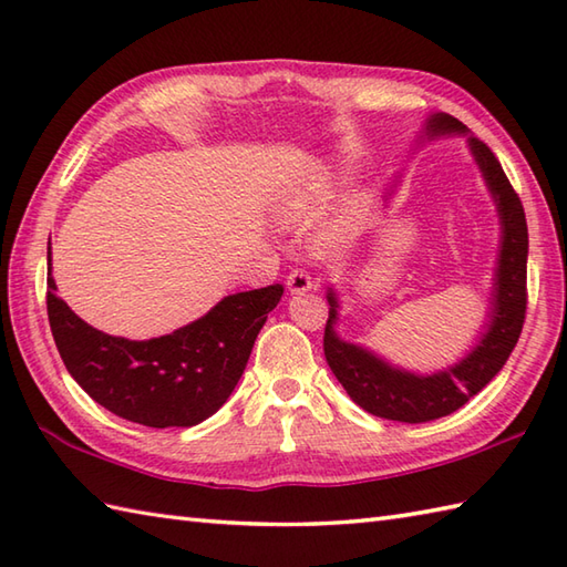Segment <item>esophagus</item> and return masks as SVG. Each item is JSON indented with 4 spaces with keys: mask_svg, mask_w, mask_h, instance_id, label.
Here are the masks:
<instances>
[{
    "mask_svg": "<svg viewBox=\"0 0 567 567\" xmlns=\"http://www.w3.org/2000/svg\"><path fill=\"white\" fill-rule=\"evenodd\" d=\"M311 287H315V282H311V277L305 270H292L287 275V290H290V295H305Z\"/></svg>",
    "mask_w": 567,
    "mask_h": 567,
    "instance_id": "1",
    "label": "esophagus"
}]
</instances>
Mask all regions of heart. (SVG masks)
Wrapping results in <instances>:
<instances>
[{
	"mask_svg": "<svg viewBox=\"0 0 567 567\" xmlns=\"http://www.w3.org/2000/svg\"><path fill=\"white\" fill-rule=\"evenodd\" d=\"M336 197V187L333 185H311V187H299L290 195L282 197V202L277 204V214L280 219L287 224H311L317 221L319 216H323L331 207V202ZM351 221H341L336 224L329 231V240H343L348 234H351Z\"/></svg>",
	"mask_w": 567,
	"mask_h": 567,
	"instance_id": "1",
	"label": "heart"
}]
</instances>
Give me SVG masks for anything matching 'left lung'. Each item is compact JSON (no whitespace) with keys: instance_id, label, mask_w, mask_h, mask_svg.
<instances>
[{"instance_id":"left-lung-1","label":"left lung","mask_w":567,"mask_h":567,"mask_svg":"<svg viewBox=\"0 0 567 567\" xmlns=\"http://www.w3.org/2000/svg\"><path fill=\"white\" fill-rule=\"evenodd\" d=\"M421 134L429 141L451 134H463L467 138V148L473 153L480 173H483L492 199H495L502 238L485 331L480 333V341L470 348L465 358L451 368L431 372V375L394 368L368 348L343 341L336 333L341 305L333 287H329L323 355H327L331 372L343 384V390L351 394V400L363 406L365 412L380 419L404 421V424H421V421L449 416L467 400H473L507 363L516 341H519L526 317L528 228L519 195L509 185L495 153L477 136L470 134L467 126L457 118L449 114H431Z\"/></svg>"}]
</instances>
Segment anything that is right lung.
I'll use <instances>...</instances> for the list:
<instances>
[{"mask_svg":"<svg viewBox=\"0 0 567 567\" xmlns=\"http://www.w3.org/2000/svg\"><path fill=\"white\" fill-rule=\"evenodd\" d=\"M48 246V321L68 372L94 402L151 429L195 426L234 392L282 285L224 297L161 339L128 341L90 327L55 295Z\"/></svg>","mask_w":567,"mask_h":567,"instance_id":"right-lung-1","label":"right lung"}]
</instances>
